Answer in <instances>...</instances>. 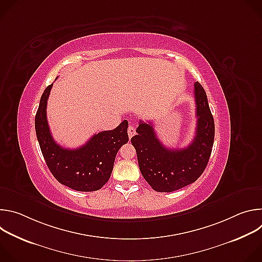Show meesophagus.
Wrapping results in <instances>:
<instances>
[{
  "instance_id": "1",
  "label": "esophagus",
  "mask_w": 262,
  "mask_h": 262,
  "mask_svg": "<svg viewBox=\"0 0 262 262\" xmlns=\"http://www.w3.org/2000/svg\"><path fill=\"white\" fill-rule=\"evenodd\" d=\"M127 134H128V137H129V139H130L133 136H135V134H136V128H135L133 125L128 126V128H127Z\"/></svg>"
}]
</instances>
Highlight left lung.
<instances>
[{
  "label": "left lung",
  "instance_id": "8db88e82",
  "mask_svg": "<svg viewBox=\"0 0 262 262\" xmlns=\"http://www.w3.org/2000/svg\"><path fill=\"white\" fill-rule=\"evenodd\" d=\"M197 127L192 143L169 149L158 139L154 123L140 121L130 140L145 180L157 192L171 193L195 182L205 170L212 150L214 122L203 87L194 85Z\"/></svg>",
  "mask_w": 262,
  "mask_h": 262
}]
</instances>
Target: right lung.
I'll list each match as a JSON object with an SVG mask.
<instances>
[{
    "label": "right lung",
    "instance_id": "1",
    "mask_svg": "<svg viewBox=\"0 0 262 262\" xmlns=\"http://www.w3.org/2000/svg\"><path fill=\"white\" fill-rule=\"evenodd\" d=\"M52 87L53 84L46 88L35 116L36 136L46 163L54 177L68 188L98 191L107 182L120 147L128 141V122L124 120L115 129L94 135L79 148H64L55 142L48 124L47 104Z\"/></svg>",
    "mask_w": 262,
    "mask_h": 262
}]
</instances>
